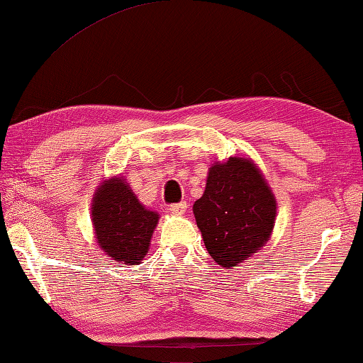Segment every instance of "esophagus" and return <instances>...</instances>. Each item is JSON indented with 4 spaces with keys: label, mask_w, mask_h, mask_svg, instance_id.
<instances>
[{
    "label": "esophagus",
    "mask_w": 363,
    "mask_h": 363,
    "mask_svg": "<svg viewBox=\"0 0 363 363\" xmlns=\"http://www.w3.org/2000/svg\"><path fill=\"white\" fill-rule=\"evenodd\" d=\"M169 211L173 213L174 216H184L187 213V203L186 201H181V203H176V204H171Z\"/></svg>",
    "instance_id": "1"
}]
</instances>
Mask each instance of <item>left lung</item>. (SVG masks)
<instances>
[{
  "label": "left lung",
  "instance_id": "1",
  "mask_svg": "<svg viewBox=\"0 0 363 363\" xmlns=\"http://www.w3.org/2000/svg\"><path fill=\"white\" fill-rule=\"evenodd\" d=\"M276 196L249 157H230L208 169L194 214L204 246L217 265L232 269L259 252L272 238Z\"/></svg>",
  "mask_w": 363,
  "mask_h": 363
}]
</instances>
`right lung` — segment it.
Here are the masks:
<instances>
[{
  "label": "right lung",
  "instance_id": "1",
  "mask_svg": "<svg viewBox=\"0 0 363 363\" xmlns=\"http://www.w3.org/2000/svg\"><path fill=\"white\" fill-rule=\"evenodd\" d=\"M160 216L138 200L123 176L103 179L91 199V223L96 245L111 259L140 265L149 252Z\"/></svg>",
  "mask_w": 363,
  "mask_h": 363
}]
</instances>
